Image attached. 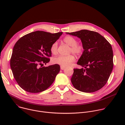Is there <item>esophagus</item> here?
I'll list each match as a JSON object with an SVG mask.
<instances>
[{
  "label": "esophagus",
  "mask_w": 125,
  "mask_h": 125,
  "mask_svg": "<svg viewBox=\"0 0 125 125\" xmlns=\"http://www.w3.org/2000/svg\"><path fill=\"white\" fill-rule=\"evenodd\" d=\"M60 68H61V70H64V69H65V67H63V66H61Z\"/></svg>",
  "instance_id": "1"
}]
</instances>
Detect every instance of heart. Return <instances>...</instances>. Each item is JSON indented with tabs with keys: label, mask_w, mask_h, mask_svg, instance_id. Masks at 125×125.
Here are the masks:
<instances>
[{
	"label": "heart",
	"mask_w": 125,
	"mask_h": 125,
	"mask_svg": "<svg viewBox=\"0 0 125 125\" xmlns=\"http://www.w3.org/2000/svg\"><path fill=\"white\" fill-rule=\"evenodd\" d=\"M63 41L66 44L70 46L69 49V53H73L76 56L81 55L84 51V46L81 44L78 43V40L74 37L68 36L66 37L63 39ZM58 42H53L50 46V51L53 54H57L58 51ZM75 61V58L73 54L63 56L59 55L55 57L52 59V62L54 64H59L63 67L69 66Z\"/></svg>",
	"instance_id": "b5f03b06"
}]
</instances>
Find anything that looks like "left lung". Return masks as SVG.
Listing matches in <instances>:
<instances>
[{
	"instance_id": "1",
	"label": "left lung",
	"mask_w": 125,
	"mask_h": 125,
	"mask_svg": "<svg viewBox=\"0 0 125 125\" xmlns=\"http://www.w3.org/2000/svg\"><path fill=\"white\" fill-rule=\"evenodd\" d=\"M79 38L84 51L77 64L84 69L74 68L71 82L75 88L84 93H94L107 82L113 68L111 44L99 33L87 30L67 32Z\"/></svg>"
}]
</instances>
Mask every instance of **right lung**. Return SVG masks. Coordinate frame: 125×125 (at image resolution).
Instances as JSON below:
<instances>
[{"mask_svg":"<svg viewBox=\"0 0 125 125\" xmlns=\"http://www.w3.org/2000/svg\"><path fill=\"white\" fill-rule=\"evenodd\" d=\"M62 33L37 31L24 35L15 43L10 67L16 81L24 91L31 93H41L54 81L60 72V66H40L49 62L50 46Z\"/></svg>","mask_w":125,"mask_h":125,"instance_id":"1","label":"right lung"}]
</instances>
